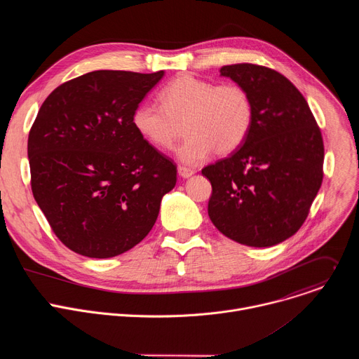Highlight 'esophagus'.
<instances>
[{
  "mask_svg": "<svg viewBox=\"0 0 359 359\" xmlns=\"http://www.w3.org/2000/svg\"><path fill=\"white\" fill-rule=\"evenodd\" d=\"M179 175H180L183 179H187V177H190L191 175H194V170L190 169V168H186V166H179Z\"/></svg>",
  "mask_w": 359,
  "mask_h": 359,
  "instance_id": "1",
  "label": "esophagus"
}]
</instances>
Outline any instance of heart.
<instances>
[{"mask_svg": "<svg viewBox=\"0 0 359 359\" xmlns=\"http://www.w3.org/2000/svg\"><path fill=\"white\" fill-rule=\"evenodd\" d=\"M159 104L142 102L132 114L135 130L151 146L170 149L183 123L187 137L177 156L197 165L215 150L230 155L247 139L252 125V100L236 82L216 85L193 75H179L158 93Z\"/></svg>", "mask_w": 359, "mask_h": 359, "instance_id": "1", "label": "heart"}]
</instances>
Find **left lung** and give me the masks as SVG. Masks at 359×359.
Returning a JSON list of instances; mask_svg holds the SVG:
<instances>
[{
    "mask_svg": "<svg viewBox=\"0 0 359 359\" xmlns=\"http://www.w3.org/2000/svg\"><path fill=\"white\" fill-rule=\"evenodd\" d=\"M220 74L248 90L252 125L234 153L201 170L212 183L209 217L240 244L271 247L310 213L324 176L323 135L305 97L280 72L234 64Z\"/></svg>",
    "mask_w": 359,
    "mask_h": 359,
    "instance_id": "left-lung-1",
    "label": "left lung"
}]
</instances>
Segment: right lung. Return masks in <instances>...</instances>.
Returning a JSON list of instances; mask_svg holds the SVG:
<instances>
[{
	"label": "right lung",
	"mask_w": 359,
	"mask_h": 359,
	"mask_svg": "<svg viewBox=\"0 0 359 359\" xmlns=\"http://www.w3.org/2000/svg\"><path fill=\"white\" fill-rule=\"evenodd\" d=\"M163 75H81L49 93L31 126L34 198L61 243L85 257H115L140 243L176 184V163L132 125Z\"/></svg>",
	"instance_id": "add662e5"
}]
</instances>
